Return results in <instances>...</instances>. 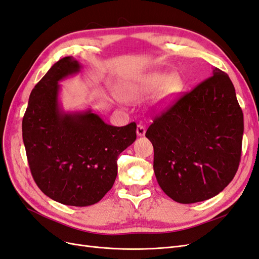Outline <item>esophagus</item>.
I'll list each match as a JSON object with an SVG mask.
<instances>
[{
    "mask_svg": "<svg viewBox=\"0 0 259 259\" xmlns=\"http://www.w3.org/2000/svg\"><path fill=\"white\" fill-rule=\"evenodd\" d=\"M136 133H137V135H138V136H144V135L146 134V128H145L144 125H142V124H138V125H137Z\"/></svg>",
    "mask_w": 259,
    "mask_h": 259,
    "instance_id": "34e87169",
    "label": "esophagus"
}]
</instances>
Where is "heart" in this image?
Listing matches in <instances>:
<instances>
[{"label": "heart", "mask_w": 259, "mask_h": 259, "mask_svg": "<svg viewBox=\"0 0 259 259\" xmlns=\"http://www.w3.org/2000/svg\"><path fill=\"white\" fill-rule=\"evenodd\" d=\"M182 88V81L176 73L153 72L134 84H130L122 90L121 95L125 100L136 101L156 91L154 103L165 106L177 95Z\"/></svg>", "instance_id": "heart-1"}]
</instances>
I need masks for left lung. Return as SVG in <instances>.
Segmentation results:
<instances>
[{
  "mask_svg": "<svg viewBox=\"0 0 259 259\" xmlns=\"http://www.w3.org/2000/svg\"><path fill=\"white\" fill-rule=\"evenodd\" d=\"M243 131L234 86L215 68L213 75L155 115L146 132L161 189L183 204L222 192L238 170Z\"/></svg>",
  "mask_w": 259,
  "mask_h": 259,
  "instance_id": "8db88e82",
  "label": "left lung"
}]
</instances>
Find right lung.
<instances>
[{
  "label": "right lung",
  "instance_id": "add662e5",
  "mask_svg": "<svg viewBox=\"0 0 259 259\" xmlns=\"http://www.w3.org/2000/svg\"><path fill=\"white\" fill-rule=\"evenodd\" d=\"M72 57L58 60L32 90L22 119L31 174L41 191L71 206L99 202L117 174V156L136 139V123L117 127L91 110L66 113L58 82L79 72Z\"/></svg>",
  "mask_w": 259,
  "mask_h": 259
}]
</instances>
